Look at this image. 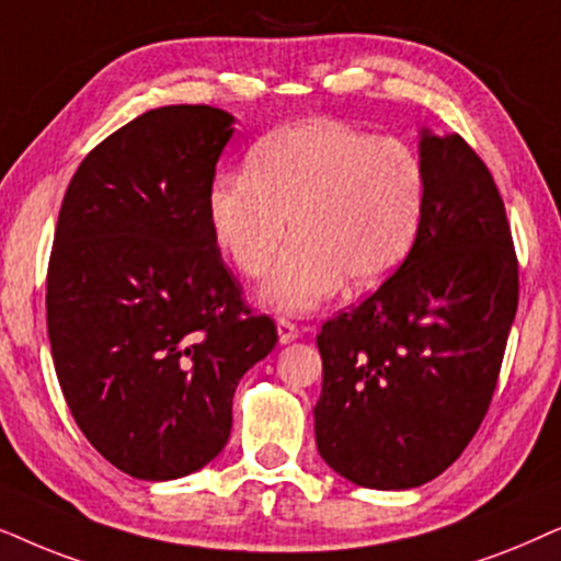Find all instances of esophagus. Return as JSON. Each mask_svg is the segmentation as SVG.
I'll return each mask as SVG.
<instances>
[{
  "label": "esophagus",
  "mask_w": 561,
  "mask_h": 561,
  "mask_svg": "<svg viewBox=\"0 0 561 561\" xmlns=\"http://www.w3.org/2000/svg\"><path fill=\"white\" fill-rule=\"evenodd\" d=\"M276 333H279V343H285V346L300 339V328H297L293 320H285V318L276 320Z\"/></svg>",
  "instance_id": "1"
}]
</instances>
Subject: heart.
Returning <instances> with one entry per match:
<instances>
[{
	"label": "heart",
	"instance_id": "b5f03b06",
	"mask_svg": "<svg viewBox=\"0 0 561 561\" xmlns=\"http://www.w3.org/2000/svg\"><path fill=\"white\" fill-rule=\"evenodd\" d=\"M205 207L215 243L245 276L266 272L293 226L259 297L302 316L343 282L367 293L398 272L423 226L425 167L405 140L308 117L261 138L249 171L215 176Z\"/></svg>",
	"mask_w": 561,
	"mask_h": 561
}]
</instances>
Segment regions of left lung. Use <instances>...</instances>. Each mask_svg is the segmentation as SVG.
<instances>
[{"instance_id": "1", "label": "left lung", "mask_w": 561, "mask_h": 561, "mask_svg": "<svg viewBox=\"0 0 561 561\" xmlns=\"http://www.w3.org/2000/svg\"><path fill=\"white\" fill-rule=\"evenodd\" d=\"M423 226L408 259L318 335L320 457L369 490L421 488L488 413L518 308L505 205L457 133L421 128Z\"/></svg>"}]
</instances>
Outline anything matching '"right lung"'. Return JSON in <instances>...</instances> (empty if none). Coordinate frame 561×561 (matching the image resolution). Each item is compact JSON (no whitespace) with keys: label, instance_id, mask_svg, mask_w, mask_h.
I'll return each mask as SVG.
<instances>
[{"label":"right lung","instance_id":"add662e5","mask_svg":"<svg viewBox=\"0 0 561 561\" xmlns=\"http://www.w3.org/2000/svg\"><path fill=\"white\" fill-rule=\"evenodd\" d=\"M236 117L171 104L112 133L66 190L48 264V339L73 421L136 480L218 457L241 377L276 346L222 264L207 190Z\"/></svg>","mask_w":561,"mask_h":561}]
</instances>
